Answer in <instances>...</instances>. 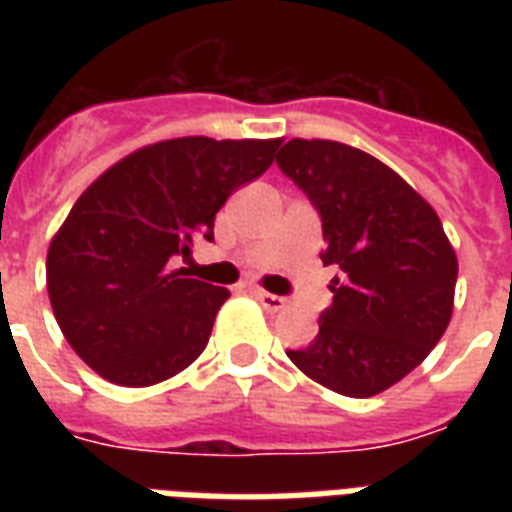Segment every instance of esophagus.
I'll return each mask as SVG.
<instances>
[{"label": "esophagus", "mask_w": 512, "mask_h": 512, "mask_svg": "<svg viewBox=\"0 0 512 512\" xmlns=\"http://www.w3.org/2000/svg\"><path fill=\"white\" fill-rule=\"evenodd\" d=\"M252 295H255L257 300H260V305H263L265 311L276 313V311H284V308H287V297L271 295V292H265V289H260V287L252 289Z\"/></svg>", "instance_id": "obj_1"}]
</instances>
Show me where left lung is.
Listing matches in <instances>:
<instances>
[{
    "label": "left lung",
    "instance_id": "obj_1",
    "mask_svg": "<svg viewBox=\"0 0 512 512\" xmlns=\"http://www.w3.org/2000/svg\"><path fill=\"white\" fill-rule=\"evenodd\" d=\"M319 209L324 265H340L319 335L292 364L350 398L377 396L430 350L452 321L457 255L436 209L366 151L292 138L276 156Z\"/></svg>",
    "mask_w": 512,
    "mask_h": 512
}]
</instances>
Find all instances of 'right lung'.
I'll return each instance as SVG.
<instances>
[{"mask_svg": "<svg viewBox=\"0 0 512 512\" xmlns=\"http://www.w3.org/2000/svg\"><path fill=\"white\" fill-rule=\"evenodd\" d=\"M281 138H175L138 148L76 199L47 249L58 327L84 364L124 388L183 372L207 348L225 287L172 260L212 241L217 209L273 164Z\"/></svg>", "mask_w": 512, "mask_h": 512, "instance_id": "1", "label": "right lung"}]
</instances>
